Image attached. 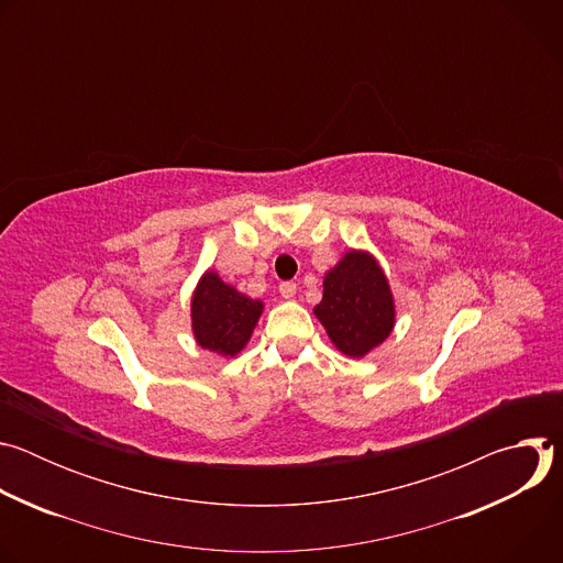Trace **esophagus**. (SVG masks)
Listing matches in <instances>:
<instances>
[{
    "label": "esophagus",
    "instance_id": "esophagus-1",
    "mask_svg": "<svg viewBox=\"0 0 563 563\" xmlns=\"http://www.w3.org/2000/svg\"><path fill=\"white\" fill-rule=\"evenodd\" d=\"M278 291H280V296L283 298H294L296 296V283H280V287H278Z\"/></svg>",
    "mask_w": 563,
    "mask_h": 563
}]
</instances>
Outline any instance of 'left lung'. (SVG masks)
Returning a JSON list of instances; mask_svg holds the SVG:
<instances>
[{"instance_id":"8db88e82","label":"left lung","mask_w":563,"mask_h":563,"mask_svg":"<svg viewBox=\"0 0 563 563\" xmlns=\"http://www.w3.org/2000/svg\"><path fill=\"white\" fill-rule=\"evenodd\" d=\"M313 316L345 356L363 358L378 347L396 323L394 294L378 261L363 250L345 252L325 274Z\"/></svg>"}]
</instances>
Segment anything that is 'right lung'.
I'll use <instances>...</instances> for the list:
<instances>
[{"instance_id": "1", "label": "right lung", "mask_w": 563, "mask_h": 563, "mask_svg": "<svg viewBox=\"0 0 563 563\" xmlns=\"http://www.w3.org/2000/svg\"><path fill=\"white\" fill-rule=\"evenodd\" d=\"M263 309V300L238 291L218 272L207 269L191 296L194 339L202 350L235 356L250 343Z\"/></svg>"}]
</instances>
